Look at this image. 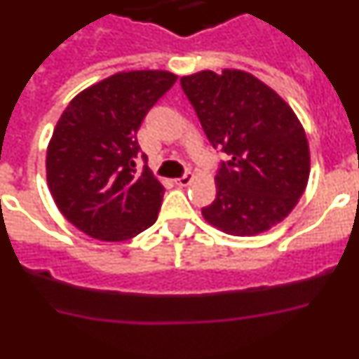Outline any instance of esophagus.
I'll use <instances>...</instances> for the list:
<instances>
[{
  "label": "esophagus",
  "instance_id": "obj_1",
  "mask_svg": "<svg viewBox=\"0 0 359 359\" xmlns=\"http://www.w3.org/2000/svg\"><path fill=\"white\" fill-rule=\"evenodd\" d=\"M192 180H194V174H192V172H185L182 177H177V180H176V185H180V187H189L190 183H192Z\"/></svg>",
  "mask_w": 359,
  "mask_h": 359
}]
</instances>
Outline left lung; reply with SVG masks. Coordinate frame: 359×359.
I'll list each match as a JSON object with an SVG mask.
<instances>
[{"instance_id": "1", "label": "left lung", "mask_w": 359, "mask_h": 359, "mask_svg": "<svg viewBox=\"0 0 359 359\" xmlns=\"http://www.w3.org/2000/svg\"><path fill=\"white\" fill-rule=\"evenodd\" d=\"M182 88L208 142L230 156L215 176L214 203L201 210L205 221L239 237L284 221L311 170L306 131L290 104L241 69L185 75Z\"/></svg>"}]
</instances>
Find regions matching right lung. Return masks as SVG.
Listing matches in <instances>:
<instances>
[{"mask_svg":"<svg viewBox=\"0 0 359 359\" xmlns=\"http://www.w3.org/2000/svg\"><path fill=\"white\" fill-rule=\"evenodd\" d=\"M165 69L120 72L73 98L46 151V182L57 208L93 239L118 243L158 219L163 185L145 167L136 174V133L172 88Z\"/></svg>","mask_w":359,"mask_h":359,"instance_id":"obj_1","label":"right lung"}]
</instances>
